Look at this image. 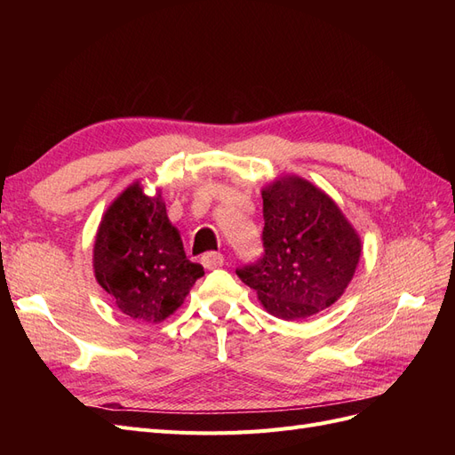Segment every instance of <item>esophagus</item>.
Instances as JSON below:
<instances>
[{
    "label": "esophagus",
    "mask_w": 455,
    "mask_h": 455,
    "mask_svg": "<svg viewBox=\"0 0 455 455\" xmlns=\"http://www.w3.org/2000/svg\"><path fill=\"white\" fill-rule=\"evenodd\" d=\"M201 264H203L204 269H209V271L222 267V266H224V254H220V252H206V254L201 256Z\"/></svg>",
    "instance_id": "34e87169"
}]
</instances>
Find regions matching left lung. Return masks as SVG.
Here are the masks:
<instances>
[{
	"mask_svg": "<svg viewBox=\"0 0 455 455\" xmlns=\"http://www.w3.org/2000/svg\"><path fill=\"white\" fill-rule=\"evenodd\" d=\"M264 254L237 267L264 307L284 321H304L330 307L351 283L361 239L319 188L298 176L261 191Z\"/></svg>",
	"mask_w": 455,
	"mask_h": 455,
	"instance_id": "1",
	"label": "left lung"
}]
</instances>
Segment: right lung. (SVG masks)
I'll return each instance as SVG.
<instances>
[{"mask_svg":"<svg viewBox=\"0 0 455 455\" xmlns=\"http://www.w3.org/2000/svg\"><path fill=\"white\" fill-rule=\"evenodd\" d=\"M94 275L131 319L161 323L204 275L186 258L161 196L132 184L106 211L94 241Z\"/></svg>","mask_w":455,"mask_h":455,"instance_id":"obj_1","label":"right lung"}]
</instances>
